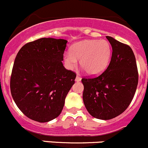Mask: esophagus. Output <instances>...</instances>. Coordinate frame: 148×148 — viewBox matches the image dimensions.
<instances>
[{
  "label": "esophagus",
  "instance_id": "obj_1",
  "mask_svg": "<svg viewBox=\"0 0 148 148\" xmlns=\"http://www.w3.org/2000/svg\"><path fill=\"white\" fill-rule=\"evenodd\" d=\"M81 81V78L79 76V75H77L76 78H75V81L76 82H79V81Z\"/></svg>",
  "mask_w": 148,
  "mask_h": 148
}]
</instances>
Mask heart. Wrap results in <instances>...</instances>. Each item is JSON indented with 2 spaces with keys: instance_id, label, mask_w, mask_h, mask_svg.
Returning <instances> with one entry per match:
<instances>
[{
  "instance_id": "heart-1",
  "label": "heart",
  "mask_w": 148,
  "mask_h": 148,
  "mask_svg": "<svg viewBox=\"0 0 148 148\" xmlns=\"http://www.w3.org/2000/svg\"><path fill=\"white\" fill-rule=\"evenodd\" d=\"M112 49L106 40H86L73 45L63 60L68 70H74L80 60L81 67L89 75H97L109 64Z\"/></svg>"
}]
</instances>
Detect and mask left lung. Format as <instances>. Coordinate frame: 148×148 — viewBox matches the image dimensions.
<instances>
[{
	"label": "left lung",
	"instance_id": "left-lung-1",
	"mask_svg": "<svg viewBox=\"0 0 148 148\" xmlns=\"http://www.w3.org/2000/svg\"><path fill=\"white\" fill-rule=\"evenodd\" d=\"M112 46L110 62L104 73L81 80L83 100L90 115L101 120L117 117L129 107L138 84L136 59L130 46L106 36Z\"/></svg>",
	"mask_w": 148,
	"mask_h": 148
}]
</instances>
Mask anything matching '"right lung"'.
<instances>
[{
	"instance_id": "add662e5",
	"label": "right lung",
	"mask_w": 148,
	"mask_h": 148,
	"mask_svg": "<svg viewBox=\"0 0 148 148\" xmlns=\"http://www.w3.org/2000/svg\"><path fill=\"white\" fill-rule=\"evenodd\" d=\"M67 40L43 38L26 43L15 58L10 88L27 117L45 123L58 117L76 75L63 66Z\"/></svg>"
}]
</instances>
